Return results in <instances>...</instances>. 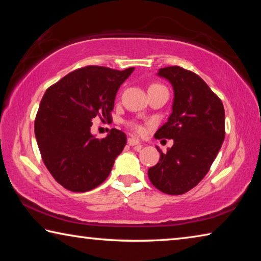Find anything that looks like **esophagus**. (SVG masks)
<instances>
[{
    "mask_svg": "<svg viewBox=\"0 0 261 261\" xmlns=\"http://www.w3.org/2000/svg\"><path fill=\"white\" fill-rule=\"evenodd\" d=\"M127 144H129L130 146H136V145L140 144V140L138 138H136V137H129V138H127Z\"/></svg>",
    "mask_w": 261,
    "mask_h": 261,
    "instance_id": "34e87169",
    "label": "esophagus"
}]
</instances>
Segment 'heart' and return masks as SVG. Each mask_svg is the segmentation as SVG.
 Instances as JSON below:
<instances>
[{
	"instance_id": "1",
	"label": "heart",
	"mask_w": 261,
	"mask_h": 261,
	"mask_svg": "<svg viewBox=\"0 0 261 261\" xmlns=\"http://www.w3.org/2000/svg\"><path fill=\"white\" fill-rule=\"evenodd\" d=\"M155 86H162V85H160V84H152L149 87H155ZM129 125L132 130L137 132V134H143V132L145 131V127L137 122H130Z\"/></svg>"
}]
</instances>
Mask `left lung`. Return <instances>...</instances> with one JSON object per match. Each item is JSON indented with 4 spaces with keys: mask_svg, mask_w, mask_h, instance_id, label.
<instances>
[{
    "mask_svg": "<svg viewBox=\"0 0 261 261\" xmlns=\"http://www.w3.org/2000/svg\"><path fill=\"white\" fill-rule=\"evenodd\" d=\"M174 87L173 113L159 129L156 139H174V145L162 153L155 166L148 169V178L167 194H183L208 173L224 140V108L222 101L202 79L177 65L159 70Z\"/></svg>",
    "mask_w": 261,
    "mask_h": 261,
    "instance_id": "1",
    "label": "left lung"
}]
</instances>
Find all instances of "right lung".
Wrapping results in <instances>:
<instances>
[{"label":"right lung","mask_w":261,"mask_h":261,"mask_svg":"<svg viewBox=\"0 0 261 261\" xmlns=\"http://www.w3.org/2000/svg\"><path fill=\"white\" fill-rule=\"evenodd\" d=\"M134 70L87 65L47 88L34 132L43 163L63 188L86 192L109 176L126 136L114 127L106 138H95L91 134L92 120L112 121L117 90Z\"/></svg>","instance_id":"right-lung-1"}]
</instances>
